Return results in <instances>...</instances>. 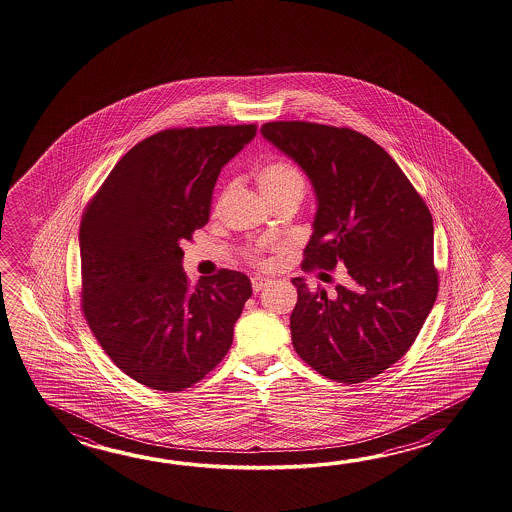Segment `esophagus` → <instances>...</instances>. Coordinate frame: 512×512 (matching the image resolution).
Masks as SVG:
<instances>
[{
	"label": "esophagus",
	"instance_id": "34e87169",
	"mask_svg": "<svg viewBox=\"0 0 512 512\" xmlns=\"http://www.w3.org/2000/svg\"><path fill=\"white\" fill-rule=\"evenodd\" d=\"M271 280L269 278H263V276H254L252 278V291L254 293H260V291H263L265 287H269L271 285Z\"/></svg>",
	"mask_w": 512,
	"mask_h": 512
}]
</instances>
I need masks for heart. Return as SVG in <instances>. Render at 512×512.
I'll return each instance as SVG.
<instances>
[{
	"label": "heart",
	"mask_w": 512,
	"mask_h": 512,
	"mask_svg": "<svg viewBox=\"0 0 512 512\" xmlns=\"http://www.w3.org/2000/svg\"><path fill=\"white\" fill-rule=\"evenodd\" d=\"M258 185L263 196L280 197L289 194H304V177L293 164L276 161L263 166L258 172Z\"/></svg>",
	"instance_id": "heart-1"
}]
</instances>
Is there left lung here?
I'll return each mask as SVG.
<instances>
[{
	"instance_id": "left-lung-1",
	"label": "left lung",
	"mask_w": 512,
	"mask_h": 512,
	"mask_svg": "<svg viewBox=\"0 0 512 512\" xmlns=\"http://www.w3.org/2000/svg\"><path fill=\"white\" fill-rule=\"evenodd\" d=\"M261 135L315 192L305 269L342 263L349 274L333 298L291 280L294 349L331 381H368L403 357L434 307L432 214L399 164L359 131L282 120L263 124Z\"/></svg>"
}]
</instances>
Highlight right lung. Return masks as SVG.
<instances>
[{"label":"right lung","instance_id":"1","mask_svg":"<svg viewBox=\"0 0 512 512\" xmlns=\"http://www.w3.org/2000/svg\"><path fill=\"white\" fill-rule=\"evenodd\" d=\"M256 126L166 130L111 170L80 223L82 309L120 370L181 392L227 355L251 298L247 274L221 269L194 287L179 247L205 227L219 172Z\"/></svg>","mask_w":512,"mask_h":512}]
</instances>
